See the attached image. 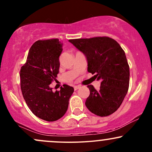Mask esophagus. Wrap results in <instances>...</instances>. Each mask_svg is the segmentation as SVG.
<instances>
[{
    "mask_svg": "<svg viewBox=\"0 0 152 152\" xmlns=\"http://www.w3.org/2000/svg\"><path fill=\"white\" fill-rule=\"evenodd\" d=\"M80 86H74V90L76 91V90H77V89H78V88H80Z\"/></svg>",
    "mask_w": 152,
    "mask_h": 152,
    "instance_id": "1",
    "label": "esophagus"
}]
</instances>
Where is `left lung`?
I'll use <instances>...</instances> for the list:
<instances>
[{
  "mask_svg": "<svg viewBox=\"0 0 152 152\" xmlns=\"http://www.w3.org/2000/svg\"><path fill=\"white\" fill-rule=\"evenodd\" d=\"M69 42L85 54L88 71L101 80L99 91L88 85L87 109L99 116L112 114L121 106L129 86V66L124 50L107 36L71 39Z\"/></svg>",
  "mask_w": 152,
  "mask_h": 152,
  "instance_id": "8db88e82",
  "label": "left lung"
}]
</instances>
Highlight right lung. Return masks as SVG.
Instances as JSON below:
<instances>
[{
    "label": "right lung",
    "mask_w": 152,
    "mask_h": 152,
    "mask_svg": "<svg viewBox=\"0 0 152 152\" xmlns=\"http://www.w3.org/2000/svg\"><path fill=\"white\" fill-rule=\"evenodd\" d=\"M62 46L58 38L38 40L20 68V88L26 104L33 114L47 121H56L66 114L74 93L69 85L64 84L56 92L49 86L59 72Z\"/></svg>",
    "instance_id": "right-lung-1"
}]
</instances>
